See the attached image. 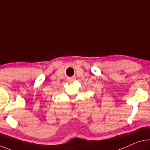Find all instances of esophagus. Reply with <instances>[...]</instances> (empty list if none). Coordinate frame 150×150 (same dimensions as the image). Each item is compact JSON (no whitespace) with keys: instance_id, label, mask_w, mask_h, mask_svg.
I'll list each match as a JSON object with an SVG mask.
<instances>
[{"instance_id":"34e87169","label":"esophagus","mask_w":150,"mask_h":150,"mask_svg":"<svg viewBox=\"0 0 150 150\" xmlns=\"http://www.w3.org/2000/svg\"><path fill=\"white\" fill-rule=\"evenodd\" d=\"M73 80H74V79H73V78H71V79H70L69 80V82H73Z\"/></svg>"}]
</instances>
